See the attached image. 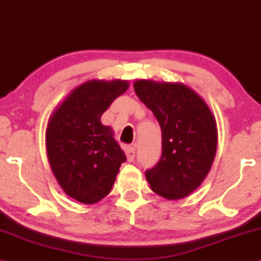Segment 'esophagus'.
Returning a JSON list of instances; mask_svg holds the SVG:
<instances>
[{"label": "esophagus", "mask_w": 261, "mask_h": 261, "mask_svg": "<svg viewBox=\"0 0 261 261\" xmlns=\"http://www.w3.org/2000/svg\"><path fill=\"white\" fill-rule=\"evenodd\" d=\"M125 154H126V159L129 162H132L136 158V148L132 146H127L125 148Z\"/></svg>", "instance_id": "34e87169"}]
</instances>
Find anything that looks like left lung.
Here are the masks:
<instances>
[{
  "mask_svg": "<svg viewBox=\"0 0 261 261\" xmlns=\"http://www.w3.org/2000/svg\"><path fill=\"white\" fill-rule=\"evenodd\" d=\"M138 98L156 117L162 134V155L146 179L154 192L169 200L192 193L213 165L218 129L201 96L183 83L139 79Z\"/></svg>",
  "mask_w": 261,
  "mask_h": 261,
  "instance_id": "1",
  "label": "left lung"
}]
</instances>
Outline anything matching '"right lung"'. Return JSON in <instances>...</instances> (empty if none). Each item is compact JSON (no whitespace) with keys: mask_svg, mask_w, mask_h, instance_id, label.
<instances>
[{"mask_svg":"<svg viewBox=\"0 0 261 261\" xmlns=\"http://www.w3.org/2000/svg\"><path fill=\"white\" fill-rule=\"evenodd\" d=\"M129 82L92 79L71 91L50 115L46 130L48 160L57 183L85 205L100 201L112 190L126 156L101 116Z\"/></svg>","mask_w":261,"mask_h":261,"instance_id":"right-lung-1","label":"right lung"}]
</instances>
